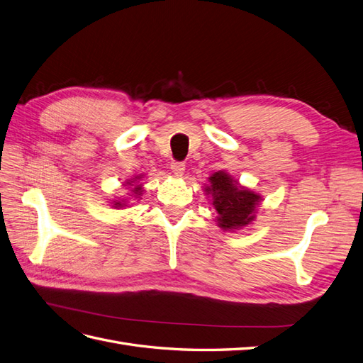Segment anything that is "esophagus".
<instances>
[{"instance_id": "obj_1", "label": "esophagus", "mask_w": 363, "mask_h": 363, "mask_svg": "<svg viewBox=\"0 0 363 363\" xmlns=\"http://www.w3.org/2000/svg\"><path fill=\"white\" fill-rule=\"evenodd\" d=\"M171 171L174 172V174H177V175H182L183 172H184V169H186V164L183 163V162H171Z\"/></svg>"}]
</instances>
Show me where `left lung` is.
Listing matches in <instances>:
<instances>
[{
  "instance_id": "8db88e82",
  "label": "left lung",
  "mask_w": 363,
  "mask_h": 363,
  "mask_svg": "<svg viewBox=\"0 0 363 363\" xmlns=\"http://www.w3.org/2000/svg\"><path fill=\"white\" fill-rule=\"evenodd\" d=\"M206 191L212 194V204L218 212V224L221 228H240L255 219L252 213L260 196L245 188H239L238 182L228 174L215 172Z\"/></svg>"
}]
</instances>
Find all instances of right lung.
<instances>
[{"label": "right lung", "instance_id": "add662e5", "mask_svg": "<svg viewBox=\"0 0 363 363\" xmlns=\"http://www.w3.org/2000/svg\"><path fill=\"white\" fill-rule=\"evenodd\" d=\"M136 179H138V177H136ZM136 179H135V180H136ZM131 183H133V182H128L127 184H128V186H131ZM140 191H142L140 186H135V188H133V192H135V194H138V195H140ZM115 206H121V203H116Z\"/></svg>", "mask_w": 363, "mask_h": 363}]
</instances>
